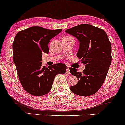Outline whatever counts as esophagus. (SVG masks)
Here are the masks:
<instances>
[{
  "mask_svg": "<svg viewBox=\"0 0 125 125\" xmlns=\"http://www.w3.org/2000/svg\"><path fill=\"white\" fill-rule=\"evenodd\" d=\"M66 73H67V74H71V73H70V70H69V67H67V69H66Z\"/></svg>",
  "mask_w": 125,
  "mask_h": 125,
  "instance_id": "34e87169",
  "label": "esophagus"
}]
</instances>
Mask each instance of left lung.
Listing matches in <instances>:
<instances>
[{
	"label": "left lung",
	"instance_id": "left-lung-1",
	"mask_svg": "<svg viewBox=\"0 0 125 125\" xmlns=\"http://www.w3.org/2000/svg\"><path fill=\"white\" fill-rule=\"evenodd\" d=\"M65 31L79 41L77 56L85 64L82 72L70 68V72L77 78V83L72 86L73 93L81 96H89L100 88L111 64V43L107 34L102 29L89 24H82Z\"/></svg>",
	"mask_w": 125,
	"mask_h": 125
}]
</instances>
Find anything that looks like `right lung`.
Listing matches in <instances>:
<instances>
[{
  "instance_id": "right-lung-1",
  "label": "right lung",
  "mask_w": 125,
  "mask_h": 125,
  "mask_svg": "<svg viewBox=\"0 0 125 125\" xmlns=\"http://www.w3.org/2000/svg\"><path fill=\"white\" fill-rule=\"evenodd\" d=\"M62 29L49 30L32 26L19 31L13 43V58L21 83L27 92L41 96L49 92L54 77L64 74L66 65L57 63L42 66V54L48 53V43Z\"/></svg>"
}]
</instances>
